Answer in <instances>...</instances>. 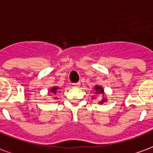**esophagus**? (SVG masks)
Here are the masks:
<instances>
[{
  "label": "esophagus",
  "mask_w": 153,
  "mask_h": 153,
  "mask_svg": "<svg viewBox=\"0 0 153 153\" xmlns=\"http://www.w3.org/2000/svg\"><path fill=\"white\" fill-rule=\"evenodd\" d=\"M72 85H73L74 88H79L80 86V83L79 82H78V83H72Z\"/></svg>",
  "instance_id": "1"
}]
</instances>
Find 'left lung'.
<instances>
[{
	"instance_id": "left-lung-1",
	"label": "left lung",
	"mask_w": 153,
	"mask_h": 153,
	"mask_svg": "<svg viewBox=\"0 0 153 153\" xmlns=\"http://www.w3.org/2000/svg\"><path fill=\"white\" fill-rule=\"evenodd\" d=\"M94 89L96 90V93H100V94H102L103 93V88L101 86H95ZM104 102H106V99H102V101L100 102L99 103H103Z\"/></svg>"
}]
</instances>
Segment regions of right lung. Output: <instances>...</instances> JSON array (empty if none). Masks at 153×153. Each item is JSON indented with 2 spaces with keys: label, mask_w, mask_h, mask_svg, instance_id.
Here are the masks:
<instances>
[{
  "label": "right lung",
  "mask_w": 153,
  "mask_h": 153,
  "mask_svg": "<svg viewBox=\"0 0 153 153\" xmlns=\"http://www.w3.org/2000/svg\"><path fill=\"white\" fill-rule=\"evenodd\" d=\"M57 89H59V88H58V87H54V88H51L50 91L52 93H54V94H56V93Z\"/></svg>",
  "instance_id": "add662e5"
}]
</instances>
